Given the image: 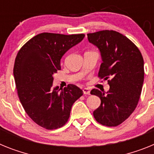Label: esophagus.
<instances>
[{"label":"esophagus","instance_id":"1","mask_svg":"<svg viewBox=\"0 0 154 154\" xmlns=\"http://www.w3.org/2000/svg\"><path fill=\"white\" fill-rule=\"evenodd\" d=\"M83 92H84L85 94H90L91 91L88 88H84V89H83Z\"/></svg>","mask_w":154,"mask_h":154}]
</instances>
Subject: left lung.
<instances>
[{
	"label": "left lung",
	"mask_w": 154,
	"mask_h": 154,
	"mask_svg": "<svg viewBox=\"0 0 154 154\" xmlns=\"http://www.w3.org/2000/svg\"><path fill=\"white\" fill-rule=\"evenodd\" d=\"M88 41L101 52L98 77L108 80L109 91L93 89L101 99L93 115L98 123L117 126L134 112L144 80L143 58L138 47L124 35L113 30L88 33Z\"/></svg>",
	"instance_id": "8db88e82"
}]
</instances>
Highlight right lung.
I'll use <instances>...</instances> for the list:
<instances>
[{
  "label": "right lung",
  "instance_id": "right-lung-1",
  "mask_svg": "<svg viewBox=\"0 0 154 154\" xmlns=\"http://www.w3.org/2000/svg\"><path fill=\"white\" fill-rule=\"evenodd\" d=\"M84 37L85 34L40 33L16 56L14 77L18 97L28 116L42 128L51 130L63 126L72 105L84 94L73 85L61 91L59 87L52 88L53 73L61 69L63 54Z\"/></svg>",
  "mask_w": 154,
  "mask_h": 154
}]
</instances>
